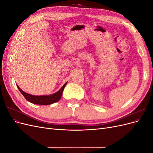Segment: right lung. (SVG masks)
<instances>
[{
    "mask_svg": "<svg viewBox=\"0 0 153 153\" xmlns=\"http://www.w3.org/2000/svg\"><path fill=\"white\" fill-rule=\"evenodd\" d=\"M67 84V82L64 84V85L62 87V88L60 89L58 92H55V94H53L52 95H48V96H34L31 95L29 94H27L26 92L23 91L20 88L18 87V89L20 91L22 95L25 97V98L29 101V102L37 104V105H47L52 104L53 103L57 102L61 98V96L62 94V92L64 91V87H65L66 85Z\"/></svg>",
    "mask_w": 153,
    "mask_h": 153,
    "instance_id": "obj_1",
    "label": "right lung"
}]
</instances>
